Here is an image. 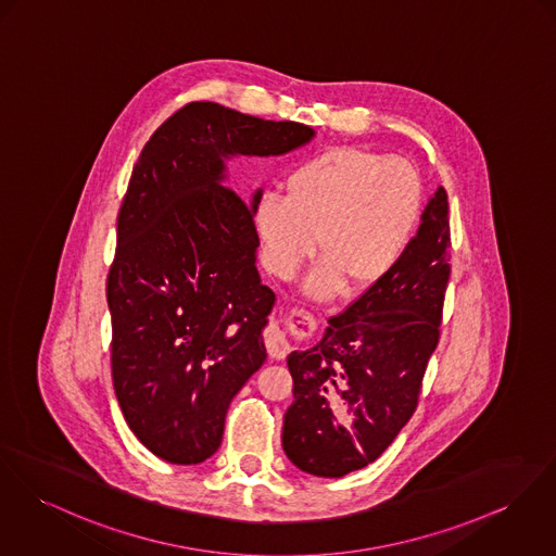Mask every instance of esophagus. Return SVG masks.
Here are the masks:
<instances>
[{
  "mask_svg": "<svg viewBox=\"0 0 556 556\" xmlns=\"http://www.w3.org/2000/svg\"><path fill=\"white\" fill-rule=\"evenodd\" d=\"M317 321L304 308H292L286 319H273L264 332V344L270 357L281 359L290 351V339H306L313 334Z\"/></svg>",
  "mask_w": 556,
  "mask_h": 556,
  "instance_id": "1",
  "label": "esophagus"
}]
</instances>
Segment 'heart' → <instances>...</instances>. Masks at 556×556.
<instances>
[{"instance_id": "obj_1", "label": "heart", "mask_w": 556, "mask_h": 556, "mask_svg": "<svg viewBox=\"0 0 556 556\" xmlns=\"http://www.w3.org/2000/svg\"><path fill=\"white\" fill-rule=\"evenodd\" d=\"M288 197L264 194L254 228L262 264L292 279L313 257L321 264L304 290L315 299L364 294L395 270L421 224L426 190L417 167L402 156L364 148H328L286 179Z\"/></svg>"}]
</instances>
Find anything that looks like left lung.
Segmentation results:
<instances>
[{
	"instance_id": "8db88e82",
	"label": "left lung",
	"mask_w": 556,
	"mask_h": 556,
	"mask_svg": "<svg viewBox=\"0 0 556 556\" xmlns=\"http://www.w3.org/2000/svg\"><path fill=\"white\" fill-rule=\"evenodd\" d=\"M448 262V197L440 186L395 270L330 317L315 346L288 357L294 402L281 440L299 470L321 478L362 470L408 424L440 341Z\"/></svg>"
}]
</instances>
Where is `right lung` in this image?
<instances>
[{"mask_svg": "<svg viewBox=\"0 0 556 556\" xmlns=\"http://www.w3.org/2000/svg\"><path fill=\"white\" fill-rule=\"evenodd\" d=\"M313 135L192 101L132 167L108 273L112 381L130 431L169 464L214 455L232 397L266 359L275 292L256 268L262 190L245 203L222 186L224 159L279 156Z\"/></svg>", "mask_w": 556, "mask_h": 556, "instance_id": "right-lung-1", "label": "right lung"}]
</instances>
